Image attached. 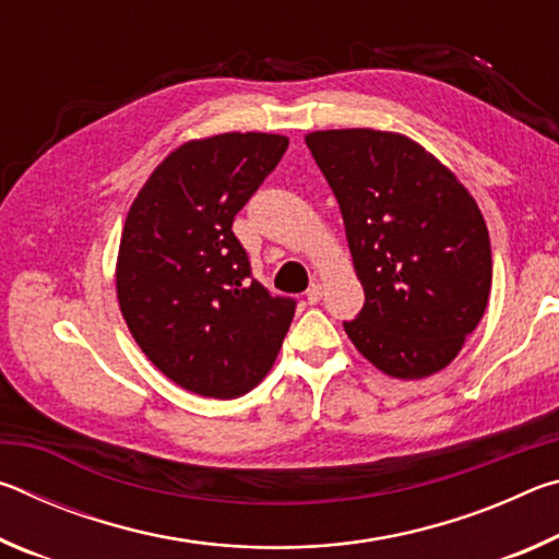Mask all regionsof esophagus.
<instances>
[{"instance_id":"esophagus-1","label":"esophagus","mask_w":559,"mask_h":559,"mask_svg":"<svg viewBox=\"0 0 559 559\" xmlns=\"http://www.w3.org/2000/svg\"><path fill=\"white\" fill-rule=\"evenodd\" d=\"M320 298H323V286H320L318 281H313V283H310V288L306 290L308 306H316V302H320Z\"/></svg>"}]
</instances>
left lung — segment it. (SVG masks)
Returning <instances> with one entry per match:
<instances>
[{"mask_svg":"<svg viewBox=\"0 0 559 559\" xmlns=\"http://www.w3.org/2000/svg\"><path fill=\"white\" fill-rule=\"evenodd\" d=\"M340 204L365 306L345 333L400 380L447 367L484 318L490 241L478 204L409 138L367 128L310 132Z\"/></svg>","mask_w":559,"mask_h":559,"instance_id":"left-lung-1","label":"left lung"}]
</instances>
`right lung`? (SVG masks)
<instances>
[{
    "mask_svg": "<svg viewBox=\"0 0 559 559\" xmlns=\"http://www.w3.org/2000/svg\"><path fill=\"white\" fill-rule=\"evenodd\" d=\"M288 138L224 132L163 159L132 202L118 253V300L135 343L185 390L234 400L271 370L296 298L253 278L234 216Z\"/></svg>",
    "mask_w": 559,
    "mask_h": 559,
    "instance_id": "obj_1",
    "label": "right lung"
}]
</instances>
